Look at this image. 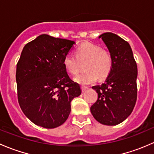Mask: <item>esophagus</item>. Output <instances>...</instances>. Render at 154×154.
Instances as JSON below:
<instances>
[{
	"instance_id": "1",
	"label": "esophagus",
	"mask_w": 154,
	"mask_h": 154,
	"mask_svg": "<svg viewBox=\"0 0 154 154\" xmlns=\"http://www.w3.org/2000/svg\"><path fill=\"white\" fill-rule=\"evenodd\" d=\"M87 89H88V87H87V86H81V90H82V91H83V92L86 91Z\"/></svg>"
}]
</instances>
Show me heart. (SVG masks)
I'll return each instance as SVG.
<instances>
[{
  "label": "heart",
  "instance_id": "obj_1",
  "mask_svg": "<svg viewBox=\"0 0 154 154\" xmlns=\"http://www.w3.org/2000/svg\"><path fill=\"white\" fill-rule=\"evenodd\" d=\"M83 64L86 71L77 76L74 80L81 85L91 84L97 78L103 80L108 77L112 68V56L97 45L84 42L77 48L75 56L68 54L63 59L65 69L72 75L77 74Z\"/></svg>",
  "mask_w": 154,
  "mask_h": 154
}]
</instances>
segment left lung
I'll use <instances>...</instances> for the list:
<instances>
[{
  "instance_id": "8db88e82",
  "label": "left lung",
  "mask_w": 154,
  "mask_h": 154,
  "mask_svg": "<svg viewBox=\"0 0 154 154\" xmlns=\"http://www.w3.org/2000/svg\"><path fill=\"white\" fill-rule=\"evenodd\" d=\"M112 56V71L103 83L92 87L97 100L90 108L93 117L104 125H117L133 112L137 99L138 70L127 42L112 32L100 35Z\"/></svg>"
}]
</instances>
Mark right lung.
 <instances>
[{
    "label": "right lung",
    "mask_w": 154,
    "mask_h": 154,
    "mask_svg": "<svg viewBox=\"0 0 154 154\" xmlns=\"http://www.w3.org/2000/svg\"><path fill=\"white\" fill-rule=\"evenodd\" d=\"M74 41L42 34L27 43L17 63L18 100L24 114L35 125L52 129L71 112V102L81 94L63 66Z\"/></svg>",
    "instance_id": "right-lung-1"
}]
</instances>
